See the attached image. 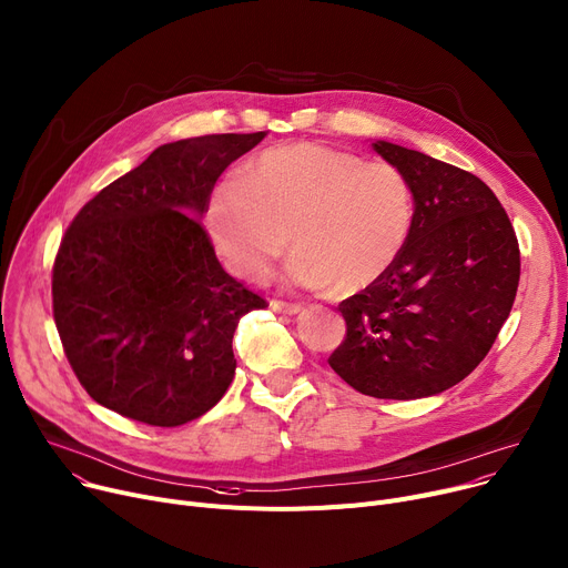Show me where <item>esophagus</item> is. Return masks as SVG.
Masks as SVG:
<instances>
[{"label": "esophagus", "instance_id": "34e87169", "mask_svg": "<svg viewBox=\"0 0 568 568\" xmlns=\"http://www.w3.org/2000/svg\"><path fill=\"white\" fill-rule=\"evenodd\" d=\"M272 311L281 313V315H296L304 311V306L301 304H292V301H281V298H274L272 301Z\"/></svg>", "mask_w": 568, "mask_h": 568}]
</instances>
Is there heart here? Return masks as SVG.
Here are the masks:
<instances>
[{"label":"heart","instance_id":"1","mask_svg":"<svg viewBox=\"0 0 568 568\" xmlns=\"http://www.w3.org/2000/svg\"><path fill=\"white\" fill-rule=\"evenodd\" d=\"M413 221L406 175L388 162L345 150L292 143L262 153L255 166L216 184L207 225L229 267L253 283L267 278L292 244L285 283L354 294L399 257Z\"/></svg>","mask_w":568,"mask_h":568}]
</instances>
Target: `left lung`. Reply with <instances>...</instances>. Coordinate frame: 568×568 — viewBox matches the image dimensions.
I'll use <instances>...</instances> for the list:
<instances>
[{
	"label": "left lung",
	"mask_w": 568,
	"mask_h": 568,
	"mask_svg": "<svg viewBox=\"0 0 568 568\" xmlns=\"http://www.w3.org/2000/svg\"><path fill=\"white\" fill-rule=\"evenodd\" d=\"M372 148L406 175L415 212L393 267L337 306L347 333L328 365L376 399L429 397L494 347L518 290V240L477 175L388 141Z\"/></svg>",
	"instance_id": "obj_1"
}]
</instances>
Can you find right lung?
I'll use <instances>...</instances> for the list:
<instances>
[{
    "label": "right lung",
    "mask_w": 568,
    "mask_h": 568,
    "mask_svg": "<svg viewBox=\"0 0 568 568\" xmlns=\"http://www.w3.org/2000/svg\"><path fill=\"white\" fill-rule=\"evenodd\" d=\"M264 139L207 134L160 145L68 225L52 313L84 390L123 418L178 427L235 376L233 335L267 298L225 274L199 216L219 175Z\"/></svg>",
    "instance_id": "obj_1"
}]
</instances>
